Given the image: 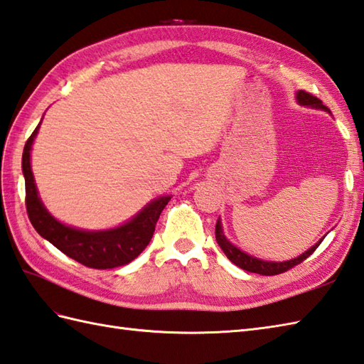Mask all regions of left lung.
<instances>
[{
    "label": "left lung",
    "mask_w": 364,
    "mask_h": 364,
    "mask_svg": "<svg viewBox=\"0 0 364 364\" xmlns=\"http://www.w3.org/2000/svg\"><path fill=\"white\" fill-rule=\"evenodd\" d=\"M296 100L301 105H307V107H311V108L326 109V112H328V108L326 105H323V102H321L318 97H315L314 95H310V92L304 91V90H299L296 92ZM215 239H217V243L220 245V248L223 250L226 257L230 259L234 265H237L239 268L245 269V272L257 273V274H262V276H274V274L285 273L287 269H290L294 265L301 264L302 260H306L309 256L314 255V251L319 247V243L323 242V239H321L316 245H314V247L307 250L306 252H302V255L296 259L285 260V262H268V260L252 257V256L247 255V252L240 251L237 247H234V245L225 237L220 220H217V225H215Z\"/></svg>",
    "instance_id": "8db88e82"
}]
</instances>
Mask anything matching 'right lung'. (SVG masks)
Here are the masks:
<instances>
[{
  "instance_id": "1",
  "label": "right lung",
  "mask_w": 364,
  "mask_h": 364,
  "mask_svg": "<svg viewBox=\"0 0 364 364\" xmlns=\"http://www.w3.org/2000/svg\"><path fill=\"white\" fill-rule=\"evenodd\" d=\"M38 127L40 124L26 141L21 159L24 181H26V209L36 231L63 255L90 268L107 269L122 267L138 257L151 240L158 218L172 197L164 196L150 201L130 222L114 230L83 231L60 223L48 213L41 203L31 171V149L33 138L38 133Z\"/></svg>"
}]
</instances>
